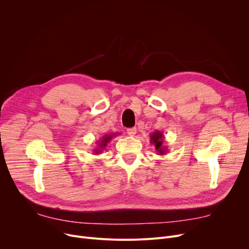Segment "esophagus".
<instances>
[{"instance_id":"34e87169","label":"esophagus","mask_w":249,"mask_h":249,"mask_svg":"<svg viewBox=\"0 0 249 249\" xmlns=\"http://www.w3.org/2000/svg\"><path fill=\"white\" fill-rule=\"evenodd\" d=\"M127 134L129 136H134L136 134V128H129V129H127Z\"/></svg>"}]
</instances>
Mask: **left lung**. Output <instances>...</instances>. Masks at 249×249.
<instances>
[{
  "label": "left lung",
  "mask_w": 249,
  "mask_h": 249,
  "mask_svg": "<svg viewBox=\"0 0 249 249\" xmlns=\"http://www.w3.org/2000/svg\"><path fill=\"white\" fill-rule=\"evenodd\" d=\"M163 142L164 136L161 131L156 130V131L150 134V143L154 145L155 150L159 155H164L167 152V147L163 145Z\"/></svg>",
  "instance_id": "obj_1"
}]
</instances>
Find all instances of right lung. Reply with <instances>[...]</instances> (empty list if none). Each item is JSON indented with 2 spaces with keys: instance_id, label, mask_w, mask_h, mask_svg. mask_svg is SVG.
Returning <instances> with one entry per match:
<instances>
[{
  "instance_id": "right-lung-1",
  "label": "right lung",
  "mask_w": 249,
  "mask_h": 249,
  "mask_svg": "<svg viewBox=\"0 0 249 249\" xmlns=\"http://www.w3.org/2000/svg\"><path fill=\"white\" fill-rule=\"evenodd\" d=\"M117 135H120V133H110L101 137L100 140L97 142V147L94 149V154L97 155L102 153L103 150H105V148L108 145V143L112 140V138Z\"/></svg>"
}]
</instances>
